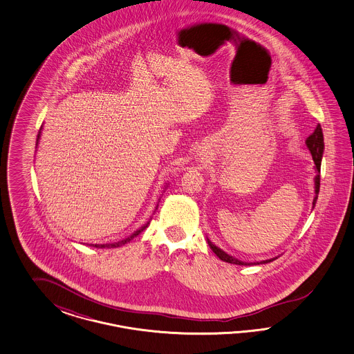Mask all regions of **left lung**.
<instances>
[{
  "instance_id": "obj_1",
  "label": "left lung",
  "mask_w": 354,
  "mask_h": 354,
  "mask_svg": "<svg viewBox=\"0 0 354 354\" xmlns=\"http://www.w3.org/2000/svg\"><path fill=\"white\" fill-rule=\"evenodd\" d=\"M306 147L310 150L311 156H313V161L315 163V169H317V176H315V197L313 200V207L317 203V198H318V193H319V185H321V163H322V154H323V149H324V141H323V132H322L321 124L317 126V129H314V132L311 133L310 136L306 139ZM209 247L212 248V250L214 252L215 254L219 257V259L228 262V263H234V265H252V263H247V262H241L236 258L231 257L230 254H227L225 252H223L222 249H219L218 247H215L214 244H212V241H209ZM274 259H268V261H263L261 263H268L271 262ZM256 265V263H254Z\"/></svg>"
}]
</instances>
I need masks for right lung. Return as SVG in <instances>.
Masks as SVG:
<instances>
[{
  "label": "right lung",
  "instance_id": "add662e5",
  "mask_svg": "<svg viewBox=\"0 0 354 354\" xmlns=\"http://www.w3.org/2000/svg\"><path fill=\"white\" fill-rule=\"evenodd\" d=\"M39 139H40V132H39V135H37V141H39ZM148 225H149V222L147 223L145 225H142L140 230H138V231H135L132 235L129 236L127 239H124V240H122V241H118V243H113V244H101V245H98V244H96L95 247L96 248H118L122 247V245H124V244H127L129 241H131L133 237H136V236L139 235L140 232H142L147 227H148Z\"/></svg>",
  "mask_w": 354,
  "mask_h": 354
}]
</instances>
